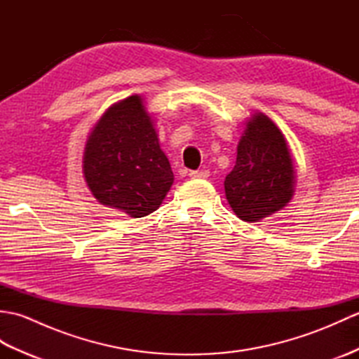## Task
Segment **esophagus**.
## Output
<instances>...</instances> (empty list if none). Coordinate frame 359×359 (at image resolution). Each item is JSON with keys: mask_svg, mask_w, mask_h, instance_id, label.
Returning <instances> with one entry per match:
<instances>
[{"mask_svg": "<svg viewBox=\"0 0 359 359\" xmlns=\"http://www.w3.org/2000/svg\"><path fill=\"white\" fill-rule=\"evenodd\" d=\"M189 177H191V179H208L210 177V171L208 170L191 171V172H189Z\"/></svg>", "mask_w": 359, "mask_h": 359, "instance_id": "34e87169", "label": "esophagus"}]
</instances>
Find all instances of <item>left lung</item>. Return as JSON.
<instances>
[{
  "label": "left lung",
  "mask_w": 359,
  "mask_h": 359,
  "mask_svg": "<svg viewBox=\"0 0 359 359\" xmlns=\"http://www.w3.org/2000/svg\"><path fill=\"white\" fill-rule=\"evenodd\" d=\"M224 185L234 215L245 222H259L292 201L296 185L292 152L285 135L265 114L255 112L245 121L236 165Z\"/></svg>",
  "instance_id": "obj_1"
}]
</instances>
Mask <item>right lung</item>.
Here are the masks:
<instances>
[{
    "mask_svg": "<svg viewBox=\"0 0 359 359\" xmlns=\"http://www.w3.org/2000/svg\"><path fill=\"white\" fill-rule=\"evenodd\" d=\"M83 175L98 202L129 217L162 205L174 174L142 95L114 103L97 120L83 152Z\"/></svg>",
    "mask_w": 359,
    "mask_h": 359,
    "instance_id": "obj_1",
    "label": "right lung"
}]
</instances>
